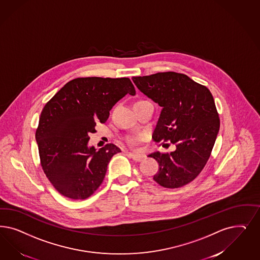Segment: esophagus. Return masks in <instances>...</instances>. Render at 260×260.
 <instances>
[{
    "mask_svg": "<svg viewBox=\"0 0 260 260\" xmlns=\"http://www.w3.org/2000/svg\"><path fill=\"white\" fill-rule=\"evenodd\" d=\"M128 157L134 159L135 161H141L144 158V156H143V155L134 154V153H128Z\"/></svg>",
    "mask_w": 260,
    "mask_h": 260,
    "instance_id": "1",
    "label": "esophagus"
}]
</instances>
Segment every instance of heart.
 <instances>
[{
  "mask_svg": "<svg viewBox=\"0 0 260 260\" xmlns=\"http://www.w3.org/2000/svg\"><path fill=\"white\" fill-rule=\"evenodd\" d=\"M139 140H140V137H129V138H127V143L130 146H134L135 144L138 143Z\"/></svg>",
  "mask_w": 260,
  "mask_h": 260,
  "instance_id": "heart-1",
  "label": "heart"
}]
</instances>
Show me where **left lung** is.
<instances>
[{"instance_id":"8db88e82","label":"left lung","mask_w":260,"mask_h":260,"mask_svg":"<svg viewBox=\"0 0 260 260\" xmlns=\"http://www.w3.org/2000/svg\"><path fill=\"white\" fill-rule=\"evenodd\" d=\"M132 80L162 108L153 140L176 145L171 153L156 151L148 155L159 164L154 181L167 188L190 183L206 166L219 132L220 119L211 92L174 72L134 76Z\"/></svg>"}]
</instances>
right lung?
<instances>
[{
	"label": "right lung",
	"mask_w": 260,
	"mask_h": 260,
	"mask_svg": "<svg viewBox=\"0 0 260 260\" xmlns=\"http://www.w3.org/2000/svg\"><path fill=\"white\" fill-rule=\"evenodd\" d=\"M127 93L136 94L127 77H78L43 108L35 139L44 173L61 195L84 200L100 187L110 159L121 151L113 143L89 147V134Z\"/></svg>",
	"instance_id": "1"
}]
</instances>
